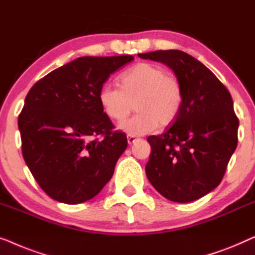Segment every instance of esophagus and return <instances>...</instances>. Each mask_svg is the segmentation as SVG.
<instances>
[{"instance_id": "esophagus-1", "label": "esophagus", "mask_w": 255, "mask_h": 255, "mask_svg": "<svg viewBox=\"0 0 255 255\" xmlns=\"http://www.w3.org/2000/svg\"><path fill=\"white\" fill-rule=\"evenodd\" d=\"M127 139H128V144H130V145L132 144V143H135L136 141H137V138H136L134 135H128Z\"/></svg>"}]
</instances>
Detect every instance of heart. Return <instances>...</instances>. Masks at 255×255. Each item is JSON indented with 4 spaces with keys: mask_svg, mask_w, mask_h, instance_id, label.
I'll return each mask as SVG.
<instances>
[{
    "mask_svg": "<svg viewBox=\"0 0 255 255\" xmlns=\"http://www.w3.org/2000/svg\"><path fill=\"white\" fill-rule=\"evenodd\" d=\"M119 88L105 84L98 100L106 117L123 123L132 111L137 114L120 128L129 135H144L157 126H167L178 117L184 91L177 77L153 63H137L120 75Z\"/></svg>",
    "mask_w": 255,
    "mask_h": 255,
    "instance_id": "b5f03b06",
    "label": "heart"
}]
</instances>
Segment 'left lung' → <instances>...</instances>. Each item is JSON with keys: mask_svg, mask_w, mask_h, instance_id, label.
I'll use <instances>...</instances> for the list:
<instances>
[{"mask_svg": "<svg viewBox=\"0 0 255 255\" xmlns=\"http://www.w3.org/2000/svg\"><path fill=\"white\" fill-rule=\"evenodd\" d=\"M170 67L184 98L178 117L163 134L149 136L145 173L164 198L192 202L220 185L238 143L239 120L230 92L195 57L168 51L138 54Z\"/></svg>", "mask_w": 255, "mask_h": 255, "instance_id": "8db88e82", "label": "left lung"}]
</instances>
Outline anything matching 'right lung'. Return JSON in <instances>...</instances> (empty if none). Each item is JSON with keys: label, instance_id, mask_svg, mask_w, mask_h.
I'll return each instance as SVG.
<instances>
[{"label": "right lung", "instance_id": "obj_1", "mask_svg": "<svg viewBox=\"0 0 255 255\" xmlns=\"http://www.w3.org/2000/svg\"><path fill=\"white\" fill-rule=\"evenodd\" d=\"M131 55L83 56L38 81L18 117L21 152L39 186L59 202L90 200L112 178L127 148V136L113 131L98 93L111 74ZM102 134V140L92 137Z\"/></svg>", "mask_w": 255, "mask_h": 255}]
</instances>
